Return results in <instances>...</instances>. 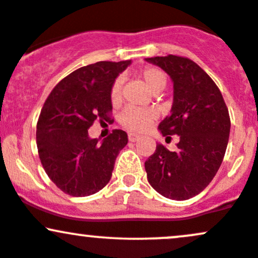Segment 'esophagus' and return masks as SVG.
<instances>
[{"label":"esophagus","instance_id":"1","mask_svg":"<svg viewBox=\"0 0 258 258\" xmlns=\"http://www.w3.org/2000/svg\"><path fill=\"white\" fill-rule=\"evenodd\" d=\"M139 138V136L135 135V133H128V141L130 142H136Z\"/></svg>","mask_w":258,"mask_h":258}]
</instances>
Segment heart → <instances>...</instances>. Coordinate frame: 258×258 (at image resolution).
I'll list each match as a JSON object with an SVG mask.
<instances>
[{
    "mask_svg": "<svg viewBox=\"0 0 258 258\" xmlns=\"http://www.w3.org/2000/svg\"><path fill=\"white\" fill-rule=\"evenodd\" d=\"M142 81L147 86V88L153 93H158L166 86V75L154 67H147L142 70L141 74ZM121 88H122V79H117L111 87L110 97L112 103H117L121 98ZM156 114L152 109H139L133 106L127 108L121 112L120 123L127 130L133 132H142L149 127L153 120L155 119Z\"/></svg>",
    "mask_w": 258,
    "mask_h": 258,
    "instance_id": "obj_1",
    "label": "heart"
}]
</instances>
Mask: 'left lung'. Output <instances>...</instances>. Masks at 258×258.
<instances>
[{"label":"left lung","mask_w":258,"mask_h":258,"mask_svg":"<svg viewBox=\"0 0 258 258\" xmlns=\"http://www.w3.org/2000/svg\"><path fill=\"white\" fill-rule=\"evenodd\" d=\"M146 61L161 68L172 80L171 114L160 122L159 132L166 138L179 137L176 152L156 146L144 164L148 182L168 199H190L210 184L223 161L229 112L217 86L193 60L167 55Z\"/></svg>","instance_id":"obj_1"}]
</instances>
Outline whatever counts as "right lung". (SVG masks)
Segmentation results:
<instances>
[{"instance_id": "add662e5", "label": "right lung", "mask_w": 258, "mask_h": 258, "mask_svg": "<svg viewBox=\"0 0 258 258\" xmlns=\"http://www.w3.org/2000/svg\"><path fill=\"white\" fill-rule=\"evenodd\" d=\"M131 60L98 61L68 75L44 102L36 127L41 164L52 182L72 197L96 194L108 184L127 133L114 130L99 142L88 128L109 120L110 92Z\"/></svg>"}]
</instances>
